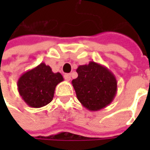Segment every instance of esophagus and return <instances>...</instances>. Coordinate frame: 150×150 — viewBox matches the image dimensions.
<instances>
[{"label":"esophagus","instance_id":"34e87169","mask_svg":"<svg viewBox=\"0 0 150 150\" xmlns=\"http://www.w3.org/2000/svg\"><path fill=\"white\" fill-rule=\"evenodd\" d=\"M64 78H65V80H67V81H70L71 80V74L70 73L64 74Z\"/></svg>","mask_w":150,"mask_h":150}]
</instances>
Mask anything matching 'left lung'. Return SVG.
I'll list each match as a JSON object with an SVG mask.
<instances>
[{"instance_id": "8db88e82", "label": "left lung", "mask_w": 150, "mask_h": 150, "mask_svg": "<svg viewBox=\"0 0 150 150\" xmlns=\"http://www.w3.org/2000/svg\"><path fill=\"white\" fill-rule=\"evenodd\" d=\"M78 76L72 81L78 101L90 111H98L115 98L118 83L108 67L95 62L78 66Z\"/></svg>"}]
</instances>
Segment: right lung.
<instances>
[{
  "instance_id": "add662e5",
  "label": "right lung",
  "mask_w": 150,
  "mask_h": 150,
  "mask_svg": "<svg viewBox=\"0 0 150 150\" xmlns=\"http://www.w3.org/2000/svg\"><path fill=\"white\" fill-rule=\"evenodd\" d=\"M62 81L60 72L54 73L49 66L42 62L21 76L17 81V88L28 106L42 108L52 102L56 86Z\"/></svg>"
}]
</instances>
